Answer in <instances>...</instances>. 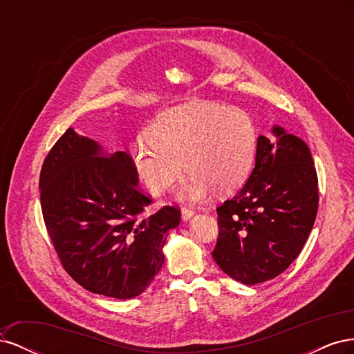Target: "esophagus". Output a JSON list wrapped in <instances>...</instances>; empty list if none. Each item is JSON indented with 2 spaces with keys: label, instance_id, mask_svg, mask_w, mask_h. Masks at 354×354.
<instances>
[{
  "label": "esophagus",
  "instance_id": "34e87169",
  "mask_svg": "<svg viewBox=\"0 0 354 354\" xmlns=\"http://www.w3.org/2000/svg\"><path fill=\"white\" fill-rule=\"evenodd\" d=\"M194 216H195V211L192 209V208H187V207L181 208V218H183V221L190 220Z\"/></svg>",
  "mask_w": 354,
  "mask_h": 354
}]
</instances>
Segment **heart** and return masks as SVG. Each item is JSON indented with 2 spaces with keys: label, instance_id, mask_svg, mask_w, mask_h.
Here are the masks:
<instances>
[{
  "label": "heart",
  "instance_id": "heart-1",
  "mask_svg": "<svg viewBox=\"0 0 354 354\" xmlns=\"http://www.w3.org/2000/svg\"><path fill=\"white\" fill-rule=\"evenodd\" d=\"M147 140L130 146L142 185L152 195L173 186L183 167L187 177L177 190L185 201H202L217 189L230 194L248 177L255 155L251 118L236 108L189 102L158 116Z\"/></svg>",
  "mask_w": 354,
  "mask_h": 354
}]
</instances>
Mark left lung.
Segmentation results:
<instances>
[{
	"label": "left lung",
	"mask_w": 354,
	"mask_h": 354,
	"mask_svg": "<svg viewBox=\"0 0 354 354\" xmlns=\"http://www.w3.org/2000/svg\"><path fill=\"white\" fill-rule=\"evenodd\" d=\"M257 138L255 167L238 195L217 208L218 239L212 257L232 279L255 285L288 269L317 214V176L308 146L272 127Z\"/></svg>",
	"instance_id": "8db88e82"
}]
</instances>
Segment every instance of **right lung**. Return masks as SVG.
<instances>
[{
  "instance_id": "right-lung-1",
  "label": "right lung",
  "mask_w": 354,
  "mask_h": 354,
  "mask_svg": "<svg viewBox=\"0 0 354 354\" xmlns=\"http://www.w3.org/2000/svg\"><path fill=\"white\" fill-rule=\"evenodd\" d=\"M127 152L108 153L68 128L41 168V208L65 270L90 292L128 299L140 295L164 264L168 230L180 211L151 203L137 187Z\"/></svg>"
}]
</instances>
